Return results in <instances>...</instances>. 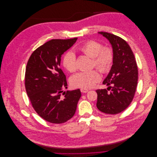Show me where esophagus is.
Wrapping results in <instances>:
<instances>
[{
	"mask_svg": "<svg viewBox=\"0 0 157 157\" xmlns=\"http://www.w3.org/2000/svg\"><path fill=\"white\" fill-rule=\"evenodd\" d=\"M80 90H81V92L82 93H86V92H88L89 91V90H87V89H83V88H82Z\"/></svg>",
	"mask_w": 157,
	"mask_h": 157,
	"instance_id": "obj_1",
	"label": "esophagus"
}]
</instances>
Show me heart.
I'll return each mask as SVG.
<instances>
[{
	"instance_id": "obj_1",
	"label": "heart",
	"mask_w": 157,
	"mask_h": 157,
	"mask_svg": "<svg viewBox=\"0 0 157 157\" xmlns=\"http://www.w3.org/2000/svg\"><path fill=\"white\" fill-rule=\"evenodd\" d=\"M79 50L93 59V65L103 73L110 71L113 62L114 54L112 49L103 47V45L95 40H89L79 47ZM62 64L69 72L77 69L76 57L72 51L66 52L62 59ZM101 80V75L97 70L80 72L74 75L71 83L75 88L88 89L94 87Z\"/></svg>"
}]
</instances>
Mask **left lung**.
<instances>
[{
	"mask_svg": "<svg viewBox=\"0 0 157 157\" xmlns=\"http://www.w3.org/2000/svg\"><path fill=\"white\" fill-rule=\"evenodd\" d=\"M106 37L112 46L113 62L103 84L109 86L97 90V107L107 114H117L126 109L132 102L138 81V67L134 53L128 43L114 34L98 32Z\"/></svg>",
	"mask_w": 157,
	"mask_h": 157,
	"instance_id": "1",
	"label": "left lung"
}]
</instances>
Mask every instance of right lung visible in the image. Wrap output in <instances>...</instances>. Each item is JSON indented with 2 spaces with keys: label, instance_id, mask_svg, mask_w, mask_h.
<instances>
[{
  "label": "right lung",
  "instance_id": "add662e5",
  "mask_svg": "<svg viewBox=\"0 0 157 157\" xmlns=\"http://www.w3.org/2000/svg\"><path fill=\"white\" fill-rule=\"evenodd\" d=\"M77 40H51L32 53L26 65L27 95L36 112L51 123H63L71 119L81 97L79 89L63 92L67 84L60 68L62 55Z\"/></svg>",
  "mask_w": 157,
  "mask_h": 157
}]
</instances>
